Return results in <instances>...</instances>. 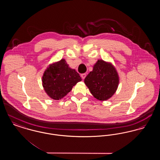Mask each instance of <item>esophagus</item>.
<instances>
[{
  "label": "esophagus",
  "instance_id": "obj_1",
  "mask_svg": "<svg viewBox=\"0 0 160 160\" xmlns=\"http://www.w3.org/2000/svg\"><path fill=\"white\" fill-rule=\"evenodd\" d=\"M86 76V74H82L81 75V77H82V79H84Z\"/></svg>",
  "mask_w": 160,
  "mask_h": 160
}]
</instances>
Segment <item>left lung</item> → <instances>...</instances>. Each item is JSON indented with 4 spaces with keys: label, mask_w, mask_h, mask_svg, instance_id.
Here are the masks:
<instances>
[{
    "label": "left lung",
    "mask_w": 160,
    "mask_h": 160,
    "mask_svg": "<svg viewBox=\"0 0 160 160\" xmlns=\"http://www.w3.org/2000/svg\"><path fill=\"white\" fill-rule=\"evenodd\" d=\"M84 82L95 98L106 101L117 91L119 77L111 62L99 59L93 65V70L86 77Z\"/></svg>",
    "instance_id": "left-lung-1"
}]
</instances>
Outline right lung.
I'll use <instances>...</instances> for the list:
<instances>
[{
	"instance_id": "obj_1",
	"label": "right lung",
	"mask_w": 160,
	"mask_h": 160,
	"mask_svg": "<svg viewBox=\"0 0 160 160\" xmlns=\"http://www.w3.org/2000/svg\"><path fill=\"white\" fill-rule=\"evenodd\" d=\"M80 81L82 78L79 74L74 69L69 68L64 59L50 64L42 77L44 91L54 100L63 98Z\"/></svg>"
}]
</instances>
